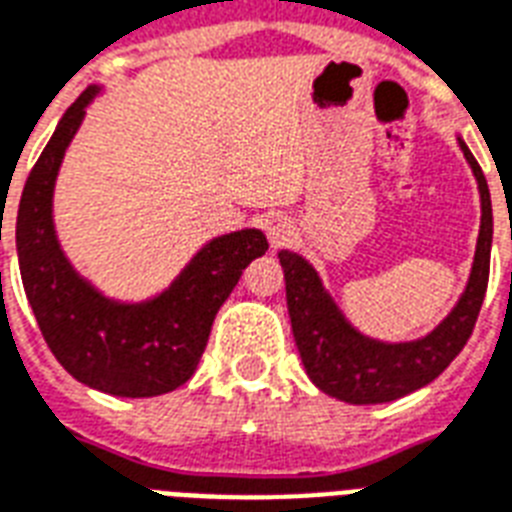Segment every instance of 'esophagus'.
<instances>
[{
	"label": "esophagus",
	"mask_w": 512,
	"mask_h": 512,
	"mask_svg": "<svg viewBox=\"0 0 512 512\" xmlns=\"http://www.w3.org/2000/svg\"><path fill=\"white\" fill-rule=\"evenodd\" d=\"M267 237H269V243H272V248H282V245H288L290 237H293V230H290L288 219H282V216H269Z\"/></svg>",
	"instance_id": "esophagus-1"
}]
</instances>
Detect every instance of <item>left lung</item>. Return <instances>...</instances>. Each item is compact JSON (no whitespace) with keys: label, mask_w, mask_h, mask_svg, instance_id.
Returning a JSON list of instances; mask_svg holds the SVG:
<instances>
[{"label":"left lung","mask_w":512,"mask_h":512,"mask_svg":"<svg viewBox=\"0 0 512 512\" xmlns=\"http://www.w3.org/2000/svg\"><path fill=\"white\" fill-rule=\"evenodd\" d=\"M470 169L481 192V232H478L476 261L468 288L447 320L431 335L412 343H380L359 335L343 320L333 298L322 288L320 277L298 253L280 251L285 269L290 325L306 375L325 394L349 404L394 402L418 388L428 386L447 370L449 362L463 351L489 285V253H492V198L486 177L473 153L460 140Z\"/></svg>","instance_id":"left-lung-1"}]
</instances>
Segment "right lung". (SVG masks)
Returning <instances> with one entry per match:
<instances>
[{"label":"right lung","instance_id":"obj_1","mask_svg":"<svg viewBox=\"0 0 512 512\" xmlns=\"http://www.w3.org/2000/svg\"><path fill=\"white\" fill-rule=\"evenodd\" d=\"M92 94L87 89L68 108L20 195L15 240L23 288L49 351L73 378L113 396L169 394L192 378L219 306L269 243L259 230L216 237L147 304H113L89 288L57 245L52 185Z\"/></svg>","mask_w":512,"mask_h":512}]
</instances>
